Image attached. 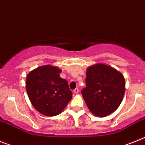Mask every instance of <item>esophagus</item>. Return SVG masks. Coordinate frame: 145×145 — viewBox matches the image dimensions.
I'll list each match as a JSON object with an SVG mask.
<instances>
[{
	"label": "esophagus",
	"instance_id": "obj_1",
	"mask_svg": "<svg viewBox=\"0 0 145 145\" xmlns=\"http://www.w3.org/2000/svg\"><path fill=\"white\" fill-rule=\"evenodd\" d=\"M73 92L75 94H78L79 92V89H78V88H76V89H75L73 90Z\"/></svg>",
	"mask_w": 145,
	"mask_h": 145
}]
</instances>
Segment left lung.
Segmentation results:
<instances>
[{
	"mask_svg": "<svg viewBox=\"0 0 145 145\" xmlns=\"http://www.w3.org/2000/svg\"><path fill=\"white\" fill-rule=\"evenodd\" d=\"M125 91L124 76L116 69L98 63L86 70V87L81 94L91 113L104 117L118 108Z\"/></svg>",
	"mask_w": 145,
	"mask_h": 145,
	"instance_id": "8db88e82",
	"label": "left lung"
}]
</instances>
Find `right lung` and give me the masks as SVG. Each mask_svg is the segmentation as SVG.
I'll use <instances>...</instances> for the list:
<instances>
[{"label": "right lung", "mask_w": 145, "mask_h": 145, "mask_svg": "<svg viewBox=\"0 0 145 145\" xmlns=\"http://www.w3.org/2000/svg\"><path fill=\"white\" fill-rule=\"evenodd\" d=\"M61 72L57 67L44 65L27 75L25 88L29 100L44 116L54 117L61 113L72 97L68 82L60 77Z\"/></svg>", "instance_id": "right-lung-1"}]
</instances>
